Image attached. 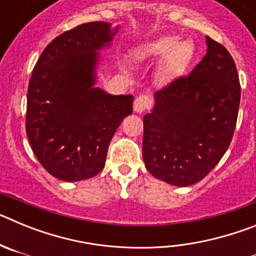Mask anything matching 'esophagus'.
Returning <instances> with one entry per match:
<instances>
[{
	"label": "esophagus",
	"instance_id": "1",
	"mask_svg": "<svg viewBox=\"0 0 256 256\" xmlns=\"http://www.w3.org/2000/svg\"><path fill=\"white\" fill-rule=\"evenodd\" d=\"M151 106V98L148 96H138L134 100V104H133V108H134V112L137 114H142L144 112V110H148Z\"/></svg>",
	"mask_w": 256,
	"mask_h": 256
}]
</instances>
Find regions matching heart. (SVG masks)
I'll return each instance as SVG.
<instances>
[{"label":"heart","instance_id":"b5f03b06","mask_svg":"<svg viewBox=\"0 0 256 256\" xmlns=\"http://www.w3.org/2000/svg\"><path fill=\"white\" fill-rule=\"evenodd\" d=\"M132 56L138 62L160 60L156 79L166 86L186 73L195 56V44L191 40H180L177 36H160L137 44Z\"/></svg>","mask_w":256,"mask_h":256}]
</instances>
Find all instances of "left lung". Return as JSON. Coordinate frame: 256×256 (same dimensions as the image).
I'll use <instances>...</instances> for the list:
<instances>
[{
  "label": "left lung",
  "mask_w": 256,
  "mask_h": 256,
  "mask_svg": "<svg viewBox=\"0 0 256 256\" xmlns=\"http://www.w3.org/2000/svg\"><path fill=\"white\" fill-rule=\"evenodd\" d=\"M206 46L188 76L154 94L144 116V166L173 186L200 182L234 137L241 97L236 65L220 44L206 37Z\"/></svg>",
  "instance_id": "8db88e82"
}]
</instances>
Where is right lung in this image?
<instances>
[{"label": "right lung", "instance_id": "right-lung-1", "mask_svg": "<svg viewBox=\"0 0 256 256\" xmlns=\"http://www.w3.org/2000/svg\"><path fill=\"white\" fill-rule=\"evenodd\" d=\"M119 26L80 24L44 48L28 87L26 137L38 162L65 182L88 180L105 166L108 144L132 114V94L96 87L104 48Z\"/></svg>", "mask_w": 256, "mask_h": 256}]
</instances>
